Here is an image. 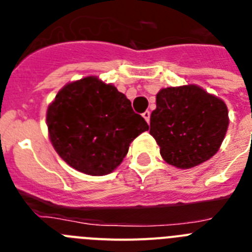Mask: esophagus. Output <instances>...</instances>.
<instances>
[{
  "label": "esophagus",
  "instance_id": "obj_1",
  "mask_svg": "<svg viewBox=\"0 0 252 252\" xmlns=\"http://www.w3.org/2000/svg\"><path fill=\"white\" fill-rule=\"evenodd\" d=\"M142 117L146 120V122H150V111H145V112L142 113Z\"/></svg>",
  "mask_w": 252,
  "mask_h": 252
}]
</instances>
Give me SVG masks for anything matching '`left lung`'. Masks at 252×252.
<instances>
[{"instance_id": "left-lung-1", "label": "left lung", "mask_w": 252, "mask_h": 252, "mask_svg": "<svg viewBox=\"0 0 252 252\" xmlns=\"http://www.w3.org/2000/svg\"><path fill=\"white\" fill-rule=\"evenodd\" d=\"M227 127L224 102L199 87H169L157 94L150 135L170 165L189 169L211 159L221 146Z\"/></svg>"}]
</instances>
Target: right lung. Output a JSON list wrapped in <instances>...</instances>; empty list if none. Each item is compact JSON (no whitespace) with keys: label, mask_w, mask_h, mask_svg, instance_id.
I'll list each match as a JSON object with an SVG mask.
<instances>
[{"label":"right lung","mask_w":252,"mask_h":252,"mask_svg":"<svg viewBox=\"0 0 252 252\" xmlns=\"http://www.w3.org/2000/svg\"><path fill=\"white\" fill-rule=\"evenodd\" d=\"M51 144L60 158L88 175H106L121 164L131 141L149 130L130 99L95 77L66 84L46 113Z\"/></svg>","instance_id":"add662e5"}]
</instances>
